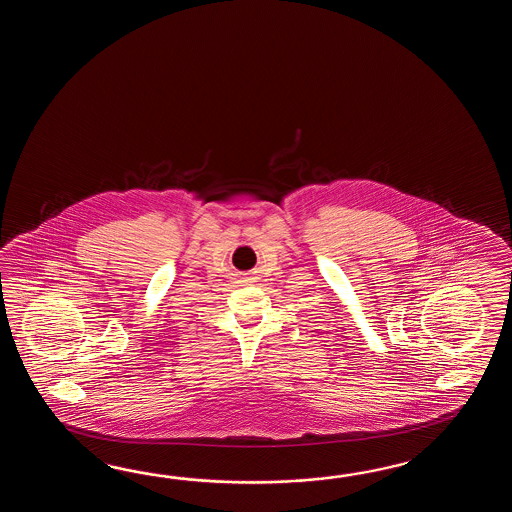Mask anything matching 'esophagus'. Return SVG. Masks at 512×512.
I'll use <instances>...</instances> for the list:
<instances>
[{
	"instance_id": "esophagus-1",
	"label": "esophagus",
	"mask_w": 512,
	"mask_h": 512,
	"mask_svg": "<svg viewBox=\"0 0 512 512\" xmlns=\"http://www.w3.org/2000/svg\"><path fill=\"white\" fill-rule=\"evenodd\" d=\"M247 280H249V282H251L252 278H247Z\"/></svg>"
}]
</instances>
